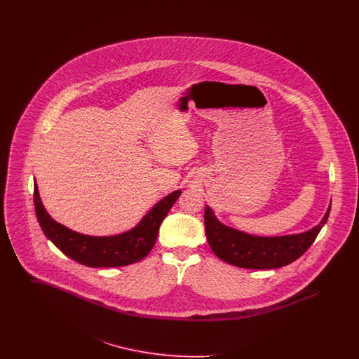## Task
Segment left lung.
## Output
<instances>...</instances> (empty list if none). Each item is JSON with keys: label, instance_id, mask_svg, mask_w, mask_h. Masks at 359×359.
<instances>
[{"label": "left lung", "instance_id": "obj_1", "mask_svg": "<svg viewBox=\"0 0 359 359\" xmlns=\"http://www.w3.org/2000/svg\"><path fill=\"white\" fill-rule=\"evenodd\" d=\"M328 207L320 224L302 234L284 237H256L219 222L212 210L205 207V236L212 252L227 264L245 269H274L285 266L303 256L328 219Z\"/></svg>", "mask_w": 359, "mask_h": 359}]
</instances>
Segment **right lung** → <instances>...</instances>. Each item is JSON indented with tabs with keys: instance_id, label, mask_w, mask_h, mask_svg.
I'll return each mask as SVG.
<instances>
[{
	"instance_id": "1",
	"label": "right lung",
	"mask_w": 359,
	"mask_h": 359,
	"mask_svg": "<svg viewBox=\"0 0 359 359\" xmlns=\"http://www.w3.org/2000/svg\"><path fill=\"white\" fill-rule=\"evenodd\" d=\"M182 191H175L161 199L130 231L113 237H91L75 233L55 222L40 201L34 180L36 218L46 237L71 259L90 268L125 266L145 258L154 248L160 224L167 217Z\"/></svg>"
}]
</instances>
